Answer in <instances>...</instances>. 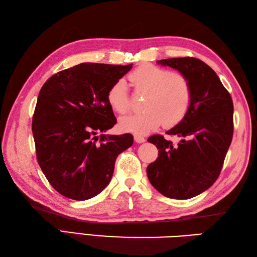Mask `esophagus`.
<instances>
[{
	"label": "esophagus",
	"mask_w": 257,
	"mask_h": 257,
	"mask_svg": "<svg viewBox=\"0 0 257 257\" xmlns=\"http://www.w3.org/2000/svg\"><path fill=\"white\" fill-rule=\"evenodd\" d=\"M134 139H135V141L137 144H143V143H145V141H146L145 137H143V136H140V135H135L134 136Z\"/></svg>",
	"instance_id": "esophagus-1"
}]
</instances>
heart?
I'll return each instance as SVG.
<instances>
[{
    "mask_svg": "<svg viewBox=\"0 0 257 257\" xmlns=\"http://www.w3.org/2000/svg\"><path fill=\"white\" fill-rule=\"evenodd\" d=\"M136 89L147 92L144 112L120 119V127L125 132L145 135L150 130L178 123L188 112L192 89L189 79L182 74L157 65L144 64L129 75ZM107 100L114 111L125 113L130 109V97L125 80L117 79L107 92Z\"/></svg>",
    "mask_w": 257,
    "mask_h": 257,
    "instance_id": "1",
    "label": "heart"
}]
</instances>
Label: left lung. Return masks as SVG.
I'll return each mask as SVG.
<instances>
[{"mask_svg":"<svg viewBox=\"0 0 257 257\" xmlns=\"http://www.w3.org/2000/svg\"><path fill=\"white\" fill-rule=\"evenodd\" d=\"M179 70L190 81L192 100L181 121L168 130L180 143L151 136L159 154L147 168L150 183L167 198L185 200L198 195L220 176L233 137V101L219 76L194 57L158 61Z\"/></svg>","mask_w":257,"mask_h":257,"instance_id":"1","label":"left lung"}]
</instances>
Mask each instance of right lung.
Returning <instances> with one entry per match:
<instances>
[{
    "instance_id": "right-lung-1",
    "label": "right lung",
    "mask_w": 257,
    "mask_h": 257,
    "mask_svg": "<svg viewBox=\"0 0 257 257\" xmlns=\"http://www.w3.org/2000/svg\"><path fill=\"white\" fill-rule=\"evenodd\" d=\"M132 67L83 63L53 75L38 94L32 121L38 165L68 199L99 194L118 155L134 144L130 134H105L117 122L107 92Z\"/></svg>"
}]
</instances>
